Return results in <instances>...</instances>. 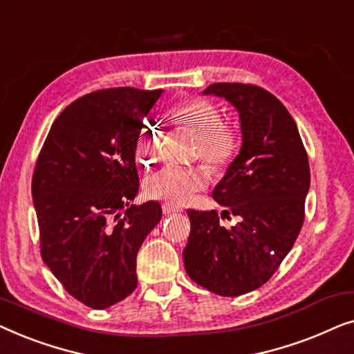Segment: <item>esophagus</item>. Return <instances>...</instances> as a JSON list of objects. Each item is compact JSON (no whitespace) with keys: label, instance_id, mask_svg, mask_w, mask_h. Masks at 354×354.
<instances>
[{"label":"esophagus","instance_id":"1","mask_svg":"<svg viewBox=\"0 0 354 354\" xmlns=\"http://www.w3.org/2000/svg\"><path fill=\"white\" fill-rule=\"evenodd\" d=\"M162 211H164V214H174V212H180L182 209H180V207H177V206L169 205V203H164Z\"/></svg>","mask_w":354,"mask_h":354}]
</instances>
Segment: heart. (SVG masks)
<instances>
[{
	"mask_svg": "<svg viewBox=\"0 0 354 354\" xmlns=\"http://www.w3.org/2000/svg\"><path fill=\"white\" fill-rule=\"evenodd\" d=\"M171 118L187 125L198 133L195 154L211 169H222L229 164L239 149V137L230 125L222 122L219 108L209 100L188 98L171 106ZM161 153V129L156 122H147L140 130L137 158L145 166L158 161ZM206 185V172L203 167L166 166L145 183L148 196L171 205L182 206L192 201L196 192Z\"/></svg>",
	"mask_w": 354,
	"mask_h": 354,
	"instance_id": "1",
	"label": "heart"
}]
</instances>
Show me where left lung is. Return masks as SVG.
I'll use <instances>...</instances> for the list:
<instances>
[{"label":"left lung","mask_w":354,"mask_h":354,"mask_svg":"<svg viewBox=\"0 0 354 354\" xmlns=\"http://www.w3.org/2000/svg\"><path fill=\"white\" fill-rule=\"evenodd\" d=\"M203 93L235 106L243 143L212 192L225 211H187L192 229L183 264L201 287L239 297L272 277L301 230L311 180L308 154L293 118L268 90L221 82ZM230 214L241 221L225 230L220 219Z\"/></svg>","instance_id":"8db88e82"}]
</instances>
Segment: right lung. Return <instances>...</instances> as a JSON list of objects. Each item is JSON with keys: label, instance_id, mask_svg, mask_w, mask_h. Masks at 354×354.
I'll list each match as a JSON object with an SVG mask.
<instances>
[{"label": "right lung", "instance_id": "1", "mask_svg": "<svg viewBox=\"0 0 354 354\" xmlns=\"http://www.w3.org/2000/svg\"><path fill=\"white\" fill-rule=\"evenodd\" d=\"M162 90L91 91L53 122L32 177L40 253L66 292L93 309L137 288V253L161 205H130L138 192L135 149Z\"/></svg>", "mask_w": 354, "mask_h": 354}]
</instances>
